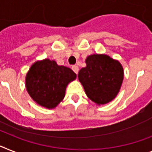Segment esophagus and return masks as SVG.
Segmentation results:
<instances>
[{"label": "esophagus", "instance_id": "1", "mask_svg": "<svg viewBox=\"0 0 152 152\" xmlns=\"http://www.w3.org/2000/svg\"><path fill=\"white\" fill-rule=\"evenodd\" d=\"M71 68H72L73 71H74V72H75V74H76V75H77V74L78 73L79 68H78V67H77V66H76V65H74V66H72V67H71Z\"/></svg>", "mask_w": 152, "mask_h": 152}]
</instances>
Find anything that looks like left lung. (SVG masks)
<instances>
[{
  "mask_svg": "<svg viewBox=\"0 0 152 152\" xmlns=\"http://www.w3.org/2000/svg\"><path fill=\"white\" fill-rule=\"evenodd\" d=\"M77 77L85 93L97 105H104L115 99L124 80V69L116 60L106 54H92L85 60Z\"/></svg>",
  "mask_w": 152,
  "mask_h": 152,
  "instance_id": "left-lung-1",
  "label": "left lung"
}]
</instances>
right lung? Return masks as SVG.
<instances>
[{"instance_id":"obj_1","label":"right lung","mask_w":152,"mask_h":152,"mask_svg":"<svg viewBox=\"0 0 152 152\" xmlns=\"http://www.w3.org/2000/svg\"><path fill=\"white\" fill-rule=\"evenodd\" d=\"M76 77L71 68L45 59L31 66L26 77V89L39 106L53 109L64 99L67 85Z\"/></svg>"}]
</instances>
